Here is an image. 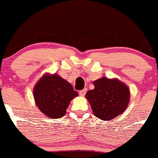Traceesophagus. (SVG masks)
<instances>
[{
  "label": "esophagus",
  "instance_id": "34e87169",
  "mask_svg": "<svg viewBox=\"0 0 158 158\" xmlns=\"http://www.w3.org/2000/svg\"><path fill=\"white\" fill-rule=\"evenodd\" d=\"M86 91H87V89H83L82 90L79 91V95L80 96H84L86 94Z\"/></svg>",
  "mask_w": 158,
  "mask_h": 158
}]
</instances>
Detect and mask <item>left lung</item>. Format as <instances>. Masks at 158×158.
Returning <instances> with one entry per match:
<instances>
[{"label":"left lung","instance_id":"obj_1","mask_svg":"<svg viewBox=\"0 0 158 158\" xmlns=\"http://www.w3.org/2000/svg\"><path fill=\"white\" fill-rule=\"evenodd\" d=\"M94 89L86 94L94 115L102 120H111L123 113L129 101V88L116 79L105 77L94 82Z\"/></svg>","mask_w":158,"mask_h":158}]
</instances>
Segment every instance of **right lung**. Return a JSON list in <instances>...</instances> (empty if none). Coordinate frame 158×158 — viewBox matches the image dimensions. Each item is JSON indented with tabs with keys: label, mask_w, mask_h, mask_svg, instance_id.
<instances>
[{
	"label": "right lung",
	"mask_w": 158,
	"mask_h": 158,
	"mask_svg": "<svg viewBox=\"0 0 158 158\" xmlns=\"http://www.w3.org/2000/svg\"><path fill=\"white\" fill-rule=\"evenodd\" d=\"M33 96L44 115L58 118L64 115L71 100L77 97L78 92L61 76L46 74L36 84Z\"/></svg>",
	"instance_id": "obj_1"
}]
</instances>
